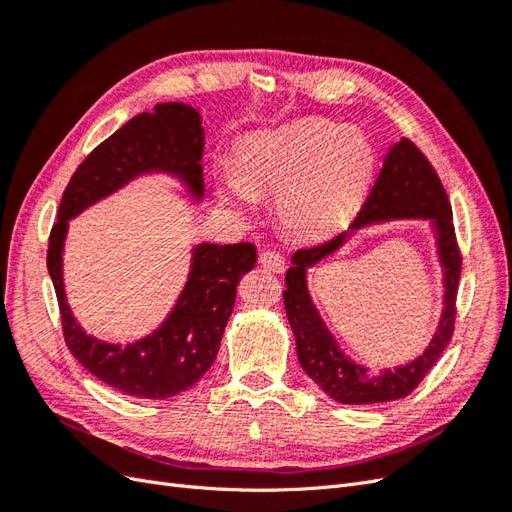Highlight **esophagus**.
<instances>
[{"label": "esophagus", "mask_w": 512, "mask_h": 512, "mask_svg": "<svg viewBox=\"0 0 512 512\" xmlns=\"http://www.w3.org/2000/svg\"><path fill=\"white\" fill-rule=\"evenodd\" d=\"M258 262H260L262 269H267L271 273H284V269H286V256L282 252H277V250L262 252Z\"/></svg>", "instance_id": "1"}]
</instances>
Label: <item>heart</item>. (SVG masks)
Wrapping results in <instances>:
<instances>
[{"mask_svg":"<svg viewBox=\"0 0 512 512\" xmlns=\"http://www.w3.org/2000/svg\"><path fill=\"white\" fill-rule=\"evenodd\" d=\"M374 166L376 153L363 132L316 119L245 141L237 170L226 168L222 183L241 207H252L262 194H280L284 226L318 237L361 203Z\"/></svg>","mask_w":512,"mask_h":512,"instance_id":"obj_1","label":"heart"}]
</instances>
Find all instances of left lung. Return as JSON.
<instances>
[{
  "mask_svg": "<svg viewBox=\"0 0 512 512\" xmlns=\"http://www.w3.org/2000/svg\"><path fill=\"white\" fill-rule=\"evenodd\" d=\"M399 217H427L437 226L447 286V307L437 337L423 357L404 368L395 372L385 370L380 377H367L362 368L354 366L338 352L306 294L304 269L338 249L349 230L339 232L333 239L301 247L294 252L292 267L286 273L284 305L294 339H297L299 363L305 374L339 404H382V401L410 395L423 382L431 367L438 363L455 331L461 250L455 237L453 209L436 168L408 138H401L395 147H391L374 188L369 190L350 229Z\"/></svg>",
  "mask_w": 512,
  "mask_h": 512,
  "instance_id": "1",
  "label": "left lung"
}]
</instances>
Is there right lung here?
Wrapping results in <instances>:
<instances>
[{"label": "right lung", "mask_w": 512, "mask_h": 512, "mask_svg": "<svg viewBox=\"0 0 512 512\" xmlns=\"http://www.w3.org/2000/svg\"><path fill=\"white\" fill-rule=\"evenodd\" d=\"M203 147L200 115L188 104L166 102L153 113L132 117L74 170L51 228L46 267L55 286L66 346L89 374L132 397L168 399L207 374L235 307L237 284L256 262V247L247 241L196 245L188 284L173 312L156 333L121 348L85 335L66 303L61 250L68 220L151 170L177 175L200 198Z\"/></svg>", "instance_id": "add662e5"}]
</instances>
